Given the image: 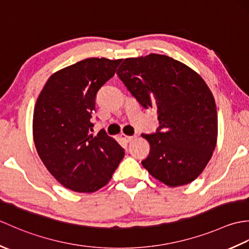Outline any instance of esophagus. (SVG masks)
<instances>
[{
  "label": "esophagus",
  "mask_w": 249,
  "mask_h": 249,
  "mask_svg": "<svg viewBox=\"0 0 249 249\" xmlns=\"http://www.w3.org/2000/svg\"><path fill=\"white\" fill-rule=\"evenodd\" d=\"M121 138L123 139L125 142H130L131 140H133L135 137L134 136H126V135H124V134H122L121 135Z\"/></svg>",
  "instance_id": "34e87169"
}]
</instances>
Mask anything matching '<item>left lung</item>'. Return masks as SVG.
I'll list each match as a JSON object with an SVG mask.
<instances>
[{"mask_svg": "<svg viewBox=\"0 0 249 249\" xmlns=\"http://www.w3.org/2000/svg\"><path fill=\"white\" fill-rule=\"evenodd\" d=\"M116 73L142 107L158 113L155 133L142 134L151 145L142 166L168 186L193 182L217 140L215 100L203 79L183 63L155 53L125 59Z\"/></svg>", "mask_w": 249, "mask_h": 249, "instance_id": "8db88e82", "label": "left lung"}]
</instances>
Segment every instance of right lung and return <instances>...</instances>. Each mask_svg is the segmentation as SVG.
<instances>
[{
	"label": "right lung",
	"mask_w": 249,
	"mask_h": 249,
	"mask_svg": "<svg viewBox=\"0 0 249 249\" xmlns=\"http://www.w3.org/2000/svg\"><path fill=\"white\" fill-rule=\"evenodd\" d=\"M121 60L89 57L53 73L35 105L33 136L37 153L63 186L96 192L107 184L124 149L104 129L93 131L97 92L115 73Z\"/></svg>",
	"instance_id": "1"
}]
</instances>
